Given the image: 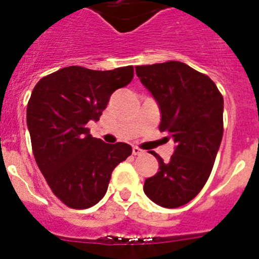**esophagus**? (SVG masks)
<instances>
[{
  "label": "esophagus",
  "instance_id": "esophagus-1",
  "mask_svg": "<svg viewBox=\"0 0 259 259\" xmlns=\"http://www.w3.org/2000/svg\"><path fill=\"white\" fill-rule=\"evenodd\" d=\"M132 154L141 155V154H144V150H141L140 148H137V146H134V148H132Z\"/></svg>",
  "mask_w": 259,
  "mask_h": 259
}]
</instances>
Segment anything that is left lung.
<instances>
[{
  "label": "left lung",
  "mask_w": 259,
  "mask_h": 259,
  "mask_svg": "<svg viewBox=\"0 0 259 259\" xmlns=\"http://www.w3.org/2000/svg\"><path fill=\"white\" fill-rule=\"evenodd\" d=\"M136 74L159 105V131L176 143L168 163L152 152L159 170L145 180L144 192L159 206H183L211 174L223 137V96L207 75L183 62L137 66Z\"/></svg>",
  "instance_id": "obj_1"
}]
</instances>
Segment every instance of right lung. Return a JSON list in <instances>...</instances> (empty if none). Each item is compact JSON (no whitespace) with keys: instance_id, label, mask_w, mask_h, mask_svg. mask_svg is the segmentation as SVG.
I'll use <instances>...</instances> for the list:
<instances>
[{"instance_id":"obj_1","label":"right lung","mask_w":259,"mask_h":259,"mask_svg":"<svg viewBox=\"0 0 259 259\" xmlns=\"http://www.w3.org/2000/svg\"><path fill=\"white\" fill-rule=\"evenodd\" d=\"M134 79V67L109 71L70 66L47 75L32 91L27 125L32 152L49 188L71 209H88L105 196L111 172L132 154L125 143L89 134L110 96Z\"/></svg>"}]
</instances>
